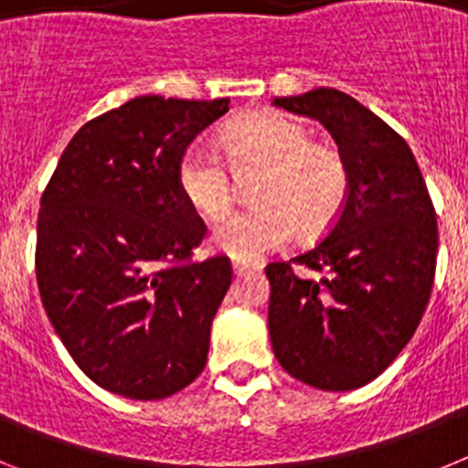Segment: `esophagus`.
Here are the masks:
<instances>
[{"label": "esophagus", "mask_w": 468, "mask_h": 468, "mask_svg": "<svg viewBox=\"0 0 468 468\" xmlns=\"http://www.w3.org/2000/svg\"><path fill=\"white\" fill-rule=\"evenodd\" d=\"M231 270H234V274H237V276H243V274H250V271L260 270V264L241 262V260H234V262H231Z\"/></svg>", "instance_id": "obj_1"}]
</instances>
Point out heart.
Here are the masks:
<instances>
[{
    "label": "heart",
    "instance_id": "obj_1",
    "mask_svg": "<svg viewBox=\"0 0 468 468\" xmlns=\"http://www.w3.org/2000/svg\"><path fill=\"white\" fill-rule=\"evenodd\" d=\"M225 161L189 147L177 161V189L194 210L220 218L234 204V176L258 173L250 208L215 227V250L258 260L300 237L316 239L337 222L349 197V168L340 152L314 143V131L283 114H250L222 133Z\"/></svg>",
    "mask_w": 468,
    "mask_h": 468
}]
</instances>
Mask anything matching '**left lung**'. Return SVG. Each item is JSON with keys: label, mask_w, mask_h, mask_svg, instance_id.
Here are the masks:
<instances>
[{"label": "left lung", "mask_w": 468, "mask_h": 468, "mask_svg": "<svg viewBox=\"0 0 468 468\" xmlns=\"http://www.w3.org/2000/svg\"><path fill=\"white\" fill-rule=\"evenodd\" d=\"M274 105L333 133L349 168V197L318 246L267 264L271 349L300 382L351 391L394 363L424 316L436 274V213L408 143L356 98L324 86ZM291 263L322 279L300 280Z\"/></svg>", "instance_id": "obj_1"}]
</instances>
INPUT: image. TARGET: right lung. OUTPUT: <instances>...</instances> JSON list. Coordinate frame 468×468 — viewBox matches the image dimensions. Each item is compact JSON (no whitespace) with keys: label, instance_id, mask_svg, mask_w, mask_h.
<instances>
[{"label":"right lung","instance_id":"right-lung-1","mask_svg":"<svg viewBox=\"0 0 468 468\" xmlns=\"http://www.w3.org/2000/svg\"><path fill=\"white\" fill-rule=\"evenodd\" d=\"M227 105L138 95L74 133L41 194V302L74 363L112 394L166 399L206 366L231 267L222 255L187 262L206 227L176 171Z\"/></svg>","mask_w":468,"mask_h":468}]
</instances>
